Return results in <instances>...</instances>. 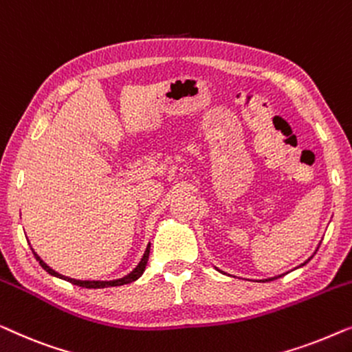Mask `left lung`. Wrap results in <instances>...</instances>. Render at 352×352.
Masks as SVG:
<instances>
[{"instance_id":"8db88e82","label":"left lung","mask_w":352,"mask_h":352,"mask_svg":"<svg viewBox=\"0 0 352 352\" xmlns=\"http://www.w3.org/2000/svg\"><path fill=\"white\" fill-rule=\"evenodd\" d=\"M319 245H320V244H319ZM319 245H318V249H319ZM318 249H316V252H318ZM316 252H314V254H316ZM311 258H313V255H311ZM311 258H308V260H306V261H305V263H301V265H300V268H301V266H305L306 263H308V261H309ZM219 271H220V270H219ZM274 279H276V277H271V279H265V280H274Z\"/></svg>"}]
</instances>
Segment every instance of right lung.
<instances>
[{"mask_svg": "<svg viewBox=\"0 0 352 352\" xmlns=\"http://www.w3.org/2000/svg\"><path fill=\"white\" fill-rule=\"evenodd\" d=\"M150 247H151V244L146 245V250H145V254H143L142 260L138 261V265L131 271V273L126 274L124 277H120V279H113V280H79V279H73V277H67V276H63L60 273H57V271H54L51 266H47L46 263H44V261L41 260V256H39L36 252H34L33 249L32 250H33L34 258L39 261V265L43 266V270L47 271V273L51 274V276L58 277V279H63V280H67V282H72V284H75V285L84 287V289H107V287L126 285V284H131V282H133V280H137L138 277L143 274V271H145V268H146L148 256H150Z\"/></svg>", "mask_w": 352, "mask_h": 352, "instance_id": "obj_1", "label": "right lung"}]
</instances>
